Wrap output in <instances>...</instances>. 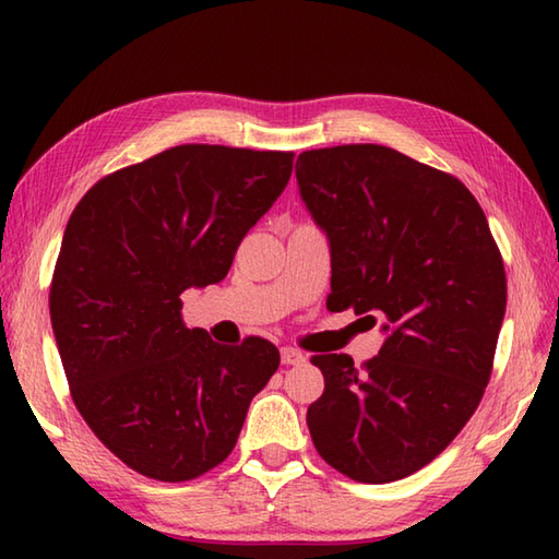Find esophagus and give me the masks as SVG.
<instances>
[{
    "instance_id": "34e87169",
    "label": "esophagus",
    "mask_w": 559,
    "mask_h": 559,
    "mask_svg": "<svg viewBox=\"0 0 559 559\" xmlns=\"http://www.w3.org/2000/svg\"><path fill=\"white\" fill-rule=\"evenodd\" d=\"M307 358L295 348H281V362L283 365H302Z\"/></svg>"
}]
</instances>
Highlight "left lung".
I'll list each match as a JSON object with an SVG mask.
<instances>
[{"instance_id": "obj_1", "label": "left lung", "mask_w": 559, "mask_h": 559, "mask_svg": "<svg viewBox=\"0 0 559 559\" xmlns=\"http://www.w3.org/2000/svg\"><path fill=\"white\" fill-rule=\"evenodd\" d=\"M298 163L300 199L329 240L326 307H353L384 334L362 367L314 355L324 394L307 408L312 442L353 480L406 478L442 454L488 386L502 257L456 177L374 144L305 151Z\"/></svg>"}]
</instances>
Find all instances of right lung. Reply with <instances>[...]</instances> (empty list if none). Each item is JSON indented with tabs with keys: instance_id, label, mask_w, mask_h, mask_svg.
Here are the masks:
<instances>
[{
	"instance_id": "obj_1",
	"label": "right lung",
	"mask_w": 559,
	"mask_h": 559,
	"mask_svg": "<svg viewBox=\"0 0 559 559\" xmlns=\"http://www.w3.org/2000/svg\"><path fill=\"white\" fill-rule=\"evenodd\" d=\"M293 153L187 144L103 177L71 213L50 288L83 420L141 476L192 480L230 454L278 370L273 343L228 348L182 324L180 295L228 276Z\"/></svg>"
}]
</instances>
